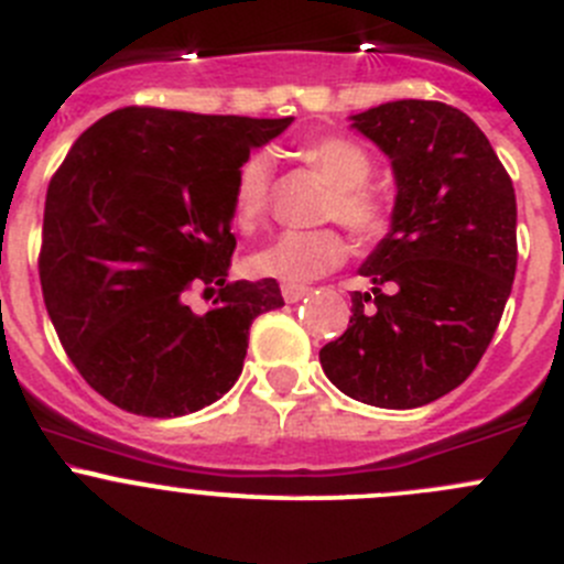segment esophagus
Masks as SVG:
<instances>
[{"mask_svg":"<svg viewBox=\"0 0 564 564\" xmlns=\"http://www.w3.org/2000/svg\"><path fill=\"white\" fill-rule=\"evenodd\" d=\"M281 294H283V300H286V303H300V300L308 294V286H292V283H283Z\"/></svg>","mask_w":564,"mask_h":564,"instance_id":"1","label":"esophagus"}]
</instances>
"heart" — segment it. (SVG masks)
Returning a JSON list of instances; mask_svg holds the SVG:
<instances>
[{
    "instance_id": "heart-1",
    "label": "heart",
    "mask_w": 564,
    "mask_h": 564,
    "mask_svg": "<svg viewBox=\"0 0 564 564\" xmlns=\"http://www.w3.org/2000/svg\"><path fill=\"white\" fill-rule=\"evenodd\" d=\"M297 158L327 182L322 220H338L355 240H379L390 229V198L371 185L373 155L349 135H318L297 147ZM272 161L264 152H250L237 166L231 187V213L240 229H256L270 209ZM346 261V242L338 231H286L253 253V272L275 281L305 286Z\"/></svg>"
}]
</instances>
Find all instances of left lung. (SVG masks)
I'll list each match as a JSON object with an SVG mask.
<instances>
[{"mask_svg": "<svg viewBox=\"0 0 564 564\" xmlns=\"http://www.w3.org/2000/svg\"><path fill=\"white\" fill-rule=\"evenodd\" d=\"M390 158L388 237L360 267L349 327L322 346L329 382L382 409L456 390L486 355L516 278V191L486 133L440 100H392L351 117Z\"/></svg>", "mask_w": 564, "mask_h": 564, "instance_id": "left-lung-1", "label": "left lung"}]
</instances>
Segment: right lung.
<instances>
[{
	"label": "right lung",
	"instance_id": "right-lung-1",
	"mask_svg": "<svg viewBox=\"0 0 564 564\" xmlns=\"http://www.w3.org/2000/svg\"><path fill=\"white\" fill-rule=\"evenodd\" d=\"M292 124L128 106L84 130L51 176L40 286L67 357L95 392L141 417H180L242 373L275 278L226 281L231 187L253 147ZM204 288L214 305H186Z\"/></svg>",
	"mask_w": 564,
	"mask_h": 564
}]
</instances>
